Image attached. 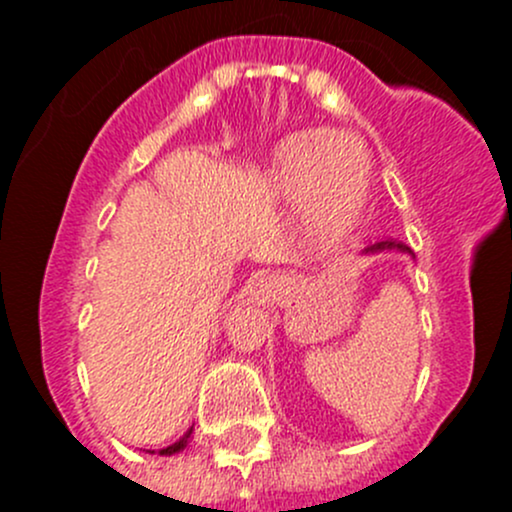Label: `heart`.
Wrapping results in <instances>:
<instances>
[{
	"mask_svg": "<svg viewBox=\"0 0 512 512\" xmlns=\"http://www.w3.org/2000/svg\"><path fill=\"white\" fill-rule=\"evenodd\" d=\"M369 160L354 141L314 131L289 138L275 153L272 183L287 200L312 205L319 232L339 240L359 223L369 198Z\"/></svg>",
	"mask_w": 512,
	"mask_h": 512,
	"instance_id": "b5f03b06",
	"label": "heart"
}]
</instances>
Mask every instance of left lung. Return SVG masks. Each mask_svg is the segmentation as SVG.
Returning <instances> with one entry per match:
<instances>
[{
  "mask_svg": "<svg viewBox=\"0 0 512 512\" xmlns=\"http://www.w3.org/2000/svg\"><path fill=\"white\" fill-rule=\"evenodd\" d=\"M389 247H399V250H409L406 245H396V242H376V245L366 247V252H379V250H389Z\"/></svg>",
  "mask_w": 512,
  "mask_h": 512,
  "instance_id": "obj_1",
  "label": "left lung"
}]
</instances>
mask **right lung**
I'll list each match as a JSON object with an SVG mask.
<instances>
[{
    "label": "right lung",
    "instance_id": "1",
    "mask_svg": "<svg viewBox=\"0 0 512 512\" xmlns=\"http://www.w3.org/2000/svg\"><path fill=\"white\" fill-rule=\"evenodd\" d=\"M188 438H190V431L185 433V436L180 438V441H175L173 446L163 448V451H160V456H170V453H178V451H183V448H185V443H188Z\"/></svg>",
    "mask_w": 512,
    "mask_h": 512
}]
</instances>
